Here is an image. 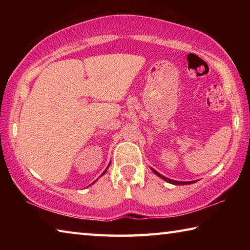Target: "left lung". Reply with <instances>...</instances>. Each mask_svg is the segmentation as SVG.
<instances>
[{"mask_svg":"<svg viewBox=\"0 0 250 250\" xmlns=\"http://www.w3.org/2000/svg\"><path fill=\"white\" fill-rule=\"evenodd\" d=\"M152 171H153L156 175H159L161 179H163V180H166V181H167L168 183H172V184H175V185H186V184H192V183H194V182L195 181H189V182H179V181H174V180H170V179H167V177H166V176H163L162 174H160L159 172H156L155 170H153V168H152Z\"/></svg>","mask_w":250,"mask_h":250,"instance_id":"8db88e82","label":"left lung"}]
</instances>
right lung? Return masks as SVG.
<instances>
[{
	"label": "right lung",
	"mask_w": 250,
	"mask_h": 250,
	"mask_svg": "<svg viewBox=\"0 0 250 250\" xmlns=\"http://www.w3.org/2000/svg\"><path fill=\"white\" fill-rule=\"evenodd\" d=\"M108 167H109V166H108ZM107 168H108V167H107ZM107 168H105V170H104V172L103 173V174H104V173H105V171H107ZM103 174H101V175H103Z\"/></svg>",
	"instance_id": "obj_1"
}]
</instances>
